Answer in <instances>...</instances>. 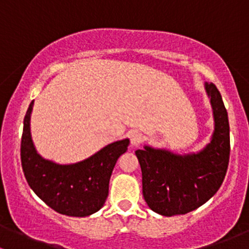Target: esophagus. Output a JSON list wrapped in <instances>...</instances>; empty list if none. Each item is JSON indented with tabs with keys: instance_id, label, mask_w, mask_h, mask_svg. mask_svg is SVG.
Listing matches in <instances>:
<instances>
[{
	"instance_id": "obj_1",
	"label": "esophagus",
	"mask_w": 249,
	"mask_h": 249,
	"mask_svg": "<svg viewBox=\"0 0 249 249\" xmlns=\"http://www.w3.org/2000/svg\"><path fill=\"white\" fill-rule=\"evenodd\" d=\"M143 142V135L141 132H132L131 136H130V143H131L132 147H137L141 143Z\"/></svg>"
}]
</instances>
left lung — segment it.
<instances>
[{
  "instance_id": "8db88e82",
  "label": "left lung",
  "mask_w": 249,
  "mask_h": 249,
  "mask_svg": "<svg viewBox=\"0 0 249 249\" xmlns=\"http://www.w3.org/2000/svg\"><path fill=\"white\" fill-rule=\"evenodd\" d=\"M214 117L211 142L196 154L178 155L145 145L137 149L142 193L149 208L161 215L185 214L207 202L222 185L230 157L228 112L219 90L206 83Z\"/></svg>"
}]
</instances>
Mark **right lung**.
<instances>
[{
    "label": "right lung",
    "instance_id": "1",
    "mask_svg": "<svg viewBox=\"0 0 249 249\" xmlns=\"http://www.w3.org/2000/svg\"><path fill=\"white\" fill-rule=\"evenodd\" d=\"M34 101L24 118L20 157L25 178L35 194L61 214L87 217L97 212L108 196L110 175L130 141H117L77 164L60 165L36 152L30 132Z\"/></svg>",
    "mask_w": 249,
    "mask_h": 249
}]
</instances>
